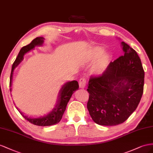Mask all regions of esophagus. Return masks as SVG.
Masks as SVG:
<instances>
[{"instance_id": "34e87169", "label": "esophagus", "mask_w": 153, "mask_h": 153, "mask_svg": "<svg viewBox=\"0 0 153 153\" xmlns=\"http://www.w3.org/2000/svg\"><path fill=\"white\" fill-rule=\"evenodd\" d=\"M86 79H85V77L81 78V79H79V85L80 88H85L86 86Z\"/></svg>"}]
</instances>
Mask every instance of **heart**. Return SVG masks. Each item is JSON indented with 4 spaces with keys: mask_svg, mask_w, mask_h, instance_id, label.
<instances>
[{
    "mask_svg": "<svg viewBox=\"0 0 153 153\" xmlns=\"http://www.w3.org/2000/svg\"><path fill=\"white\" fill-rule=\"evenodd\" d=\"M101 52V50H100L99 49H97L94 50L93 54L94 56H96L97 54H98L99 53ZM108 61V56L107 55H103L102 56H101V58H99V59L97 61L95 65H94V71L96 72H99L102 71V69L104 67L106 64L107 63Z\"/></svg>",
    "mask_w": 153,
    "mask_h": 153,
    "instance_id": "heart-1",
    "label": "heart"
}]
</instances>
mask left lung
I'll return each mask as SVG.
<instances>
[{
  "label": "left lung",
  "instance_id": "obj_1",
  "mask_svg": "<svg viewBox=\"0 0 153 153\" xmlns=\"http://www.w3.org/2000/svg\"><path fill=\"white\" fill-rule=\"evenodd\" d=\"M124 54L110 62L102 74L91 76L87 108L101 126L123 123L136 110L144 85V71L137 52L122 42Z\"/></svg>",
  "mask_w": 153,
  "mask_h": 153
}]
</instances>
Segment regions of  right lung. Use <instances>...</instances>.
Returning <instances> with one entry per match:
<instances>
[{
	"mask_svg": "<svg viewBox=\"0 0 153 153\" xmlns=\"http://www.w3.org/2000/svg\"><path fill=\"white\" fill-rule=\"evenodd\" d=\"M43 39L44 38L43 37H37L35 39H34L29 44L23 47L20 49L15 61L13 64L10 76V86H11L12 82L13 74L14 69L22 61L24 55L26 52L33 49L36 45H42L43 43ZM78 88H79V85H78L77 81H72L65 83L62 86V89L60 90L58 96V101L57 102L58 103L56 104V107L53 109V110L45 117L38 118V119H30V118H28L27 116L24 115L20 111L19 112L25 120H28L29 123L34 125L40 126H49L58 124L61 119H62V116L65 110H66L67 105L72 95L74 92V91H76Z\"/></svg>",
	"mask_w": 153,
	"mask_h": 153,
	"instance_id": "right-lung-1",
	"label": "right lung"
}]
</instances>
